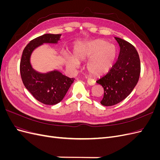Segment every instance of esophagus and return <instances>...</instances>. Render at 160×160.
<instances>
[{
  "mask_svg": "<svg viewBox=\"0 0 160 160\" xmlns=\"http://www.w3.org/2000/svg\"><path fill=\"white\" fill-rule=\"evenodd\" d=\"M87 82H88V85H94L95 84V81L92 79H88V81Z\"/></svg>",
  "mask_w": 160,
  "mask_h": 160,
  "instance_id": "esophagus-1",
  "label": "esophagus"
}]
</instances>
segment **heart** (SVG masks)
Here are the masks:
<instances>
[{
    "mask_svg": "<svg viewBox=\"0 0 160 160\" xmlns=\"http://www.w3.org/2000/svg\"><path fill=\"white\" fill-rule=\"evenodd\" d=\"M117 55V50L113 44L103 39L94 40L80 45L75 49L73 57L68 59V64L77 67L79 61L94 57L88 65V70L94 75H104L112 67Z\"/></svg>",
    "mask_w": 160,
    "mask_h": 160,
    "instance_id": "1",
    "label": "heart"
}]
</instances>
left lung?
Returning <instances> with one entry per match:
<instances>
[{"label":"left lung","instance_id":"obj_1","mask_svg":"<svg viewBox=\"0 0 160 160\" xmlns=\"http://www.w3.org/2000/svg\"><path fill=\"white\" fill-rule=\"evenodd\" d=\"M115 38L120 47L118 61L107 74L96 81L104 89L101 101L104 106L114 105L126 98L137 85L141 72L139 57L134 46L122 38Z\"/></svg>","mask_w":160,"mask_h":160}]
</instances>
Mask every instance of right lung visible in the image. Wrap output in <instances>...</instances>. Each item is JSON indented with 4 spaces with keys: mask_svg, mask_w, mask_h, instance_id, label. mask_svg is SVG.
<instances>
[{
    "mask_svg": "<svg viewBox=\"0 0 160 160\" xmlns=\"http://www.w3.org/2000/svg\"><path fill=\"white\" fill-rule=\"evenodd\" d=\"M61 35L45 34L34 38L24 49L21 60L20 72L24 85L34 98L45 105L59 103L75 79L69 78L56 70L47 73L38 72L32 69L30 58L37 47L43 43H57Z\"/></svg>",
    "mask_w": 160,
    "mask_h": 160,
    "instance_id": "obj_1",
    "label": "right lung"
}]
</instances>
